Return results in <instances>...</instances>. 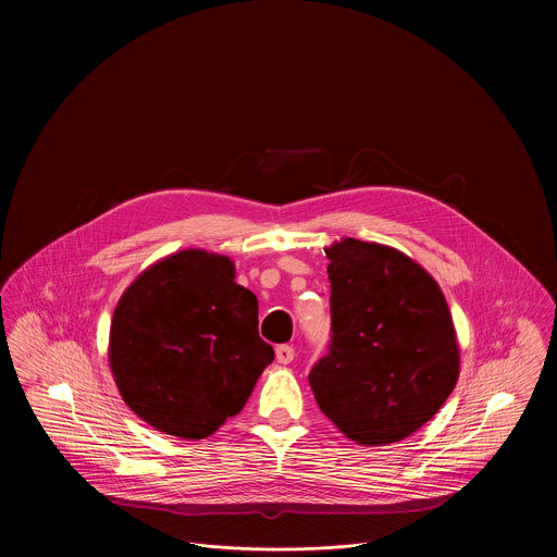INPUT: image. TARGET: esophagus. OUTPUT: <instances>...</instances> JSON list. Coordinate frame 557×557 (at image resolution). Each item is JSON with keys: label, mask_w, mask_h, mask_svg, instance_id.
<instances>
[{"label": "esophagus", "mask_w": 557, "mask_h": 557, "mask_svg": "<svg viewBox=\"0 0 557 557\" xmlns=\"http://www.w3.org/2000/svg\"><path fill=\"white\" fill-rule=\"evenodd\" d=\"M294 356H296V351H294L292 345H278V347H276V360H278L281 364H289V362L294 360Z\"/></svg>", "instance_id": "esophagus-1"}]
</instances>
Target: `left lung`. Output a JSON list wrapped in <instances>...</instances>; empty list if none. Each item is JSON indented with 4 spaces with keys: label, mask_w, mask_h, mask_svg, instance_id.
Returning a JSON list of instances; mask_svg holds the SVG:
<instances>
[{
    "label": "left lung",
    "mask_w": 557,
    "mask_h": 557,
    "mask_svg": "<svg viewBox=\"0 0 557 557\" xmlns=\"http://www.w3.org/2000/svg\"><path fill=\"white\" fill-rule=\"evenodd\" d=\"M325 250L332 343L309 375L319 409L360 446H388L450 397L461 354L437 281L393 246L356 238Z\"/></svg>",
    "instance_id": "8db88e82"
}]
</instances>
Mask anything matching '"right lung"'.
Segmentation results:
<instances>
[{"label": "right lung", "instance_id": "right-lung-1", "mask_svg": "<svg viewBox=\"0 0 557 557\" xmlns=\"http://www.w3.org/2000/svg\"><path fill=\"white\" fill-rule=\"evenodd\" d=\"M227 255L177 250L122 294L109 367L124 403L160 433L203 440L242 411L274 349Z\"/></svg>", "mask_w": 557, "mask_h": 557}]
</instances>
